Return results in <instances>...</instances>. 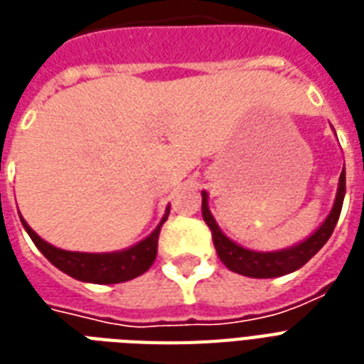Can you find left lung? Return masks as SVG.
I'll return each mask as SVG.
<instances>
[{
    "instance_id": "8db88e82",
    "label": "left lung",
    "mask_w": 364,
    "mask_h": 364,
    "mask_svg": "<svg viewBox=\"0 0 364 364\" xmlns=\"http://www.w3.org/2000/svg\"><path fill=\"white\" fill-rule=\"evenodd\" d=\"M203 203V220L207 222V226L210 228L213 232V241L214 249H216V255L224 262V266L232 272L239 273V275H245V277H255V279H272V277H281V275H287V273H292L300 269V267L314 258L323 245L328 241V237L334 232L336 228V222L340 218V213H342L343 197H346V168H342V174H340V180H338V191L336 199H334V205H332L331 213L325 218V222L321 224L317 230H315L309 237H306L300 243L292 245L289 249L281 250H267V252H262V250H250L247 247H241L235 241L228 237L226 233L222 232L220 226L214 220L213 213L208 210V193L207 191H201Z\"/></svg>"
}]
</instances>
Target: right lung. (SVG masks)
Returning <instances> with one entry per match:
<instances>
[{
  "mask_svg": "<svg viewBox=\"0 0 364 364\" xmlns=\"http://www.w3.org/2000/svg\"><path fill=\"white\" fill-rule=\"evenodd\" d=\"M171 210V205H167L161 222L157 224L154 232L144 237L140 243L132 245L129 249L115 250V252H72V250H62L58 247H53L50 243L43 241L32 228L28 226V222L21 216V222L24 230L28 232L33 245L41 250V255L64 272L70 277L83 281V283H97V284H115L125 283L131 279L142 275L148 272L157 256V239L161 226L165 224ZM21 214V213H18Z\"/></svg>",
  "mask_w": 364,
  "mask_h": 364,
  "instance_id": "right-lung-1",
  "label": "right lung"
}]
</instances>
